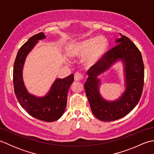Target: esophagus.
Returning a JSON list of instances; mask_svg holds the SVG:
<instances>
[{
	"instance_id": "34e87169",
	"label": "esophagus",
	"mask_w": 154,
	"mask_h": 154,
	"mask_svg": "<svg viewBox=\"0 0 154 154\" xmlns=\"http://www.w3.org/2000/svg\"><path fill=\"white\" fill-rule=\"evenodd\" d=\"M75 80L77 81H82L83 79V76L82 74H81L80 73H76L75 74Z\"/></svg>"
}]
</instances>
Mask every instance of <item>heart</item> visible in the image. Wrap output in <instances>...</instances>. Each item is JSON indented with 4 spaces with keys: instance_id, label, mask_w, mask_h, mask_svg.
<instances>
[{
    "instance_id": "obj_1",
    "label": "heart",
    "mask_w": 154,
    "mask_h": 154,
    "mask_svg": "<svg viewBox=\"0 0 154 154\" xmlns=\"http://www.w3.org/2000/svg\"><path fill=\"white\" fill-rule=\"evenodd\" d=\"M109 48V42L103 36L92 37L72 46L71 55L77 57L85 56V64L87 66L96 65L103 58Z\"/></svg>"
}]
</instances>
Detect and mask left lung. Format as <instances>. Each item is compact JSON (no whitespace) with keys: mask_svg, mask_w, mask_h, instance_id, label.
Wrapping results in <instances>:
<instances>
[{"mask_svg":"<svg viewBox=\"0 0 154 154\" xmlns=\"http://www.w3.org/2000/svg\"><path fill=\"white\" fill-rule=\"evenodd\" d=\"M118 44L108 51L98 63L87 71L85 89L93 114L100 120L110 122L125 116L134 109L141 98L144 82V65L142 54L130 39L120 34ZM125 65V91L119 100L110 102L100 96L97 76L118 60Z\"/></svg>","mask_w":154,"mask_h":154,"instance_id":"8db88e82","label":"left lung"}]
</instances>
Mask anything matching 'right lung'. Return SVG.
Instances as JSON below:
<instances>
[{
	"mask_svg": "<svg viewBox=\"0 0 154 154\" xmlns=\"http://www.w3.org/2000/svg\"><path fill=\"white\" fill-rule=\"evenodd\" d=\"M44 38V34L40 32L32 36L20 48L13 69V83L16 97L23 109L35 119L50 122L58 120L63 115L67 105V93L73 82L74 75L71 74L64 79H57L48 93L43 97H36L28 92L23 82V66L29 52L38 40Z\"/></svg>",
	"mask_w": 154,
	"mask_h": 154,
	"instance_id": "obj_1",
	"label": "right lung"
}]
</instances>
